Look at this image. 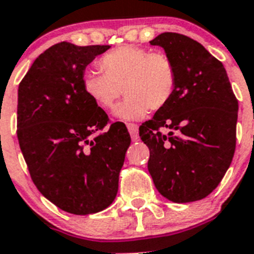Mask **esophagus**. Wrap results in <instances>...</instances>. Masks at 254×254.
<instances>
[{"instance_id":"obj_1","label":"esophagus","mask_w":254,"mask_h":254,"mask_svg":"<svg viewBox=\"0 0 254 254\" xmlns=\"http://www.w3.org/2000/svg\"><path fill=\"white\" fill-rule=\"evenodd\" d=\"M127 128H128L129 134H131L132 141L138 140V126L134 123H127Z\"/></svg>"}]
</instances>
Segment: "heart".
Masks as SVG:
<instances>
[{
  "label": "heart",
  "mask_w": 254,
  "mask_h": 254,
  "mask_svg": "<svg viewBox=\"0 0 254 254\" xmlns=\"http://www.w3.org/2000/svg\"><path fill=\"white\" fill-rule=\"evenodd\" d=\"M104 75L86 71L82 89L90 100L103 109H111L121 94L126 99L114 114L122 120H141L149 111L164 109L177 87V67L163 52L137 46H122L99 60Z\"/></svg>",
  "instance_id": "obj_1"
}]
</instances>
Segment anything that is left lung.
<instances>
[{
    "label": "left lung",
    "mask_w": 254,
    "mask_h": 254,
    "mask_svg": "<svg viewBox=\"0 0 254 254\" xmlns=\"http://www.w3.org/2000/svg\"><path fill=\"white\" fill-rule=\"evenodd\" d=\"M150 44L172 58L178 80L169 104L140 126L150 150L147 169L161 196L193 202L208 196L230 167L238 100L223 64L202 44L178 33H163Z\"/></svg>",
    "instance_id": "1"
}]
</instances>
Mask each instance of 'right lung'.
I'll use <instances>...</instances> for the list:
<instances>
[{"label":"right lung","instance_id":"1","mask_svg":"<svg viewBox=\"0 0 254 254\" xmlns=\"http://www.w3.org/2000/svg\"><path fill=\"white\" fill-rule=\"evenodd\" d=\"M109 46L61 42L43 52L17 91V140L39 192L73 215L107 208L131 137L82 89L85 68Z\"/></svg>","mask_w":254,"mask_h":254}]
</instances>
